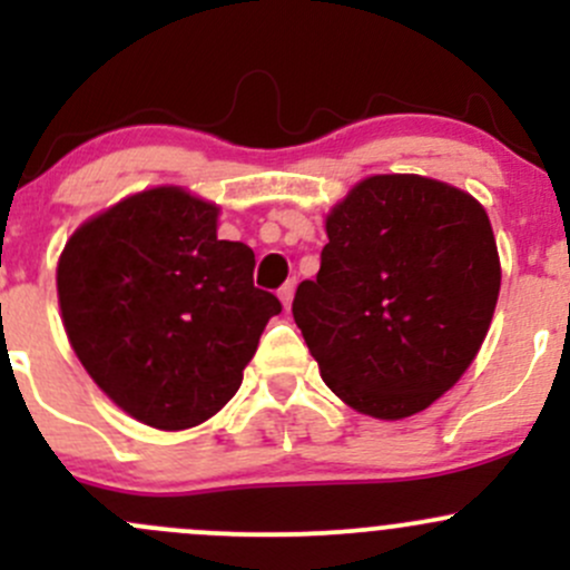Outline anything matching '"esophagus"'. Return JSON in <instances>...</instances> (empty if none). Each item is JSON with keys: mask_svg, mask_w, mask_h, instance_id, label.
<instances>
[{"mask_svg": "<svg viewBox=\"0 0 570 570\" xmlns=\"http://www.w3.org/2000/svg\"><path fill=\"white\" fill-rule=\"evenodd\" d=\"M278 297H281V303H284V308H289L292 297H295V281H286V284L278 289Z\"/></svg>", "mask_w": 570, "mask_h": 570, "instance_id": "esophagus-1", "label": "esophagus"}]
</instances>
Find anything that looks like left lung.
Returning a JSON list of instances; mask_svg holds the SVG:
<instances>
[{"label":"left lung","mask_w":570,"mask_h":570,"mask_svg":"<svg viewBox=\"0 0 570 570\" xmlns=\"http://www.w3.org/2000/svg\"><path fill=\"white\" fill-rule=\"evenodd\" d=\"M325 232L317 278L292 303L322 381L366 416L424 411L491 327L502 269L485 209L435 178L370 176Z\"/></svg>","instance_id":"left-lung-1"}]
</instances>
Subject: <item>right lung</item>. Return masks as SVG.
Returning a JSON list of instances; mask_svg holds the SVG:
<instances>
[{"mask_svg":"<svg viewBox=\"0 0 570 570\" xmlns=\"http://www.w3.org/2000/svg\"><path fill=\"white\" fill-rule=\"evenodd\" d=\"M248 245L217 206L154 187L79 226L57 264L62 325L96 386L137 422L187 430L243 383L281 301L253 286Z\"/></svg>","mask_w":570,"mask_h":570,"instance_id":"obj_1","label":"right lung"}]
</instances>
